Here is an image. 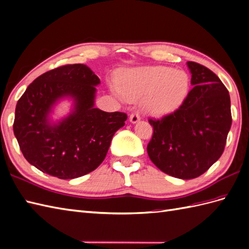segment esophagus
I'll list each match as a JSON object with an SVG mask.
<instances>
[{
    "instance_id": "1",
    "label": "esophagus",
    "mask_w": 249,
    "mask_h": 249,
    "mask_svg": "<svg viewBox=\"0 0 249 249\" xmlns=\"http://www.w3.org/2000/svg\"><path fill=\"white\" fill-rule=\"evenodd\" d=\"M139 120H141V116H139L138 113H132L130 115V123L131 124H137Z\"/></svg>"
}]
</instances>
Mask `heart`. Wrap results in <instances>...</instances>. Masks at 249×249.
<instances>
[{
    "label": "heart",
    "instance_id": "obj_1",
    "mask_svg": "<svg viewBox=\"0 0 249 249\" xmlns=\"http://www.w3.org/2000/svg\"><path fill=\"white\" fill-rule=\"evenodd\" d=\"M117 87L125 100L142 98L143 111L163 117L178 111L186 100L190 80L184 71L168 66H143L124 71L117 77Z\"/></svg>",
    "mask_w": 249,
    "mask_h": 249
}]
</instances>
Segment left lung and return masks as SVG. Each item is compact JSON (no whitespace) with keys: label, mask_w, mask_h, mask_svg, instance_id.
Instances as JSON below:
<instances>
[{"label":"left lung","mask_w":249,"mask_h":249,"mask_svg":"<svg viewBox=\"0 0 249 249\" xmlns=\"http://www.w3.org/2000/svg\"><path fill=\"white\" fill-rule=\"evenodd\" d=\"M192 89L178 111L150 119L153 136L147 151L154 165L171 177L191 179L220 159L231 126L230 97L213 71L187 62Z\"/></svg>","instance_id":"left-lung-1"}]
</instances>
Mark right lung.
<instances>
[{
    "label": "right lung",
    "instance_id": "obj_1",
    "mask_svg": "<svg viewBox=\"0 0 249 249\" xmlns=\"http://www.w3.org/2000/svg\"><path fill=\"white\" fill-rule=\"evenodd\" d=\"M100 79L86 64L60 66L35 79L16 107L14 133L30 165L61 179L94 171L110 148L126 114L95 107ZM72 108L58 121L51 117L59 102Z\"/></svg>",
    "mask_w": 249,
    "mask_h": 249
}]
</instances>
